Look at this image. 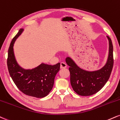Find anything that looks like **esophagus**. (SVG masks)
Listing matches in <instances>:
<instances>
[{"mask_svg": "<svg viewBox=\"0 0 120 120\" xmlns=\"http://www.w3.org/2000/svg\"><path fill=\"white\" fill-rule=\"evenodd\" d=\"M66 66H67V65L65 63H64V62H61V63H60V68H61V69H64V68H66Z\"/></svg>", "mask_w": 120, "mask_h": 120, "instance_id": "esophagus-1", "label": "esophagus"}]
</instances>
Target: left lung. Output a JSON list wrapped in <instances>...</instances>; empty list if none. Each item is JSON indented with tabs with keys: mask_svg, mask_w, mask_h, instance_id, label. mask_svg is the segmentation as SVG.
Masks as SVG:
<instances>
[{
	"mask_svg": "<svg viewBox=\"0 0 120 120\" xmlns=\"http://www.w3.org/2000/svg\"><path fill=\"white\" fill-rule=\"evenodd\" d=\"M109 41V54L105 65L96 71H86L79 68L69 57L66 63L70 66V83L73 90L78 94L89 96L97 93L103 87L109 78L113 66V45L111 39L107 36Z\"/></svg>",
	"mask_w": 120,
	"mask_h": 120,
	"instance_id": "1",
	"label": "left lung"
}]
</instances>
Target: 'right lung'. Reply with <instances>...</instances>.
Listing matches in <instances>:
<instances>
[{"label":"right lung","mask_w":120,"mask_h":120,"mask_svg":"<svg viewBox=\"0 0 120 120\" xmlns=\"http://www.w3.org/2000/svg\"><path fill=\"white\" fill-rule=\"evenodd\" d=\"M23 31V29H20L10 44L7 59L8 71L14 83L22 93L34 97H45L52 89L55 77L60 70V63L54 65L42 63L32 69L21 67L15 60L13 46Z\"/></svg>","instance_id":"obj_1"}]
</instances>
